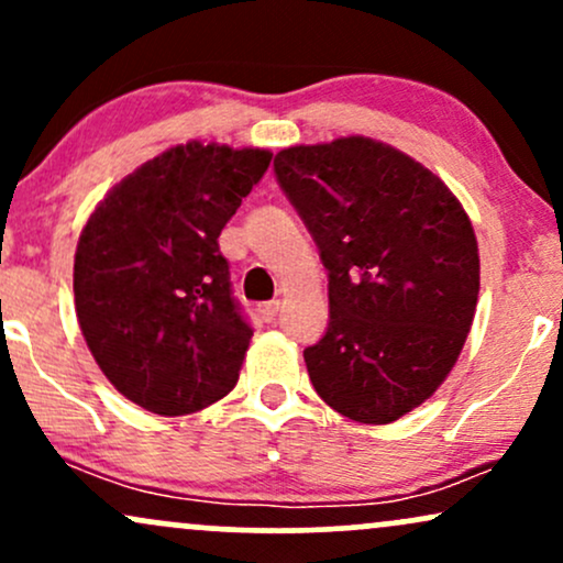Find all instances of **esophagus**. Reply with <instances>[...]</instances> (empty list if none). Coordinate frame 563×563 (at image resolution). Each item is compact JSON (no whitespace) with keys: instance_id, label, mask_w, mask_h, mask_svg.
Returning a JSON list of instances; mask_svg holds the SVG:
<instances>
[{"instance_id":"34e87169","label":"esophagus","mask_w":563,"mask_h":563,"mask_svg":"<svg viewBox=\"0 0 563 563\" xmlns=\"http://www.w3.org/2000/svg\"><path fill=\"white\" fill-rule=\"evenodd\" d=\"M277 312H280V301H264V303H260L262 320L273 322L277 318Z\"/></svg>"}]
</instances>
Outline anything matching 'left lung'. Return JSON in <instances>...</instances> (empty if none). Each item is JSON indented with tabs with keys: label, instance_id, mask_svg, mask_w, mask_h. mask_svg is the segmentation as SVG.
<instances>
[{
	"label": "left lung",
	"instance_id": "1",
	"mask_svg": "<svg viewBox=\"0 0 563 563\" xmlns=\"http://www.w3.org/2000/svg\"><path fill=\"white\" fill-rule=\"evenodd\" d=\"M275 177L318 243L331 320L303 349L314 391L360 423H391L439 389L479 299V245L450 187L371 137L296 145Z\"/></svg>",
	"mask_w": 563,
	"mask_h": 563
}]
</instances>
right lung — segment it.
I'll list each match as a JSON object with an SVG mask.
<instances>
[{"label": "right lung", "mask_w": 563, "mask_h": 563, "mask_svg": "<svg viewBox=\"0 0 563 563\" xmlns=\"http://www.w3.org/2000/svg\"><path fill=\"white\" fill-rule=\"evenodd\" d=\"M269 161L260 147H169L84 224L76 318L95 363L134 405L187 416L238 384L254 331L232 296L219 232Z\"/></svg>", "instance_id": "1"}]
</instances>
